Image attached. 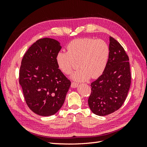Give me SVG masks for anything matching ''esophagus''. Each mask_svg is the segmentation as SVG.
I'll return each mask as SVG.
<instances>
[{"mask_svg": "<svg viewBox=\"0 0 147 147\" xmlns=\"http://www.w3.org/2000/svg\"><path fill=\"white\" fill-rule=\"evenodd\" d=\"M78 86V83H77L76 82H72L71 83V87L72 88H76Z\"/></svg>", "mask_w": 147, "mask_h": 147, "instance_id": "obj_1", "label": "esophagus"}]
</instances>
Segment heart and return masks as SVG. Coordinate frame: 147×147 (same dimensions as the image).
<instances>
[{
    "instance_id": "heart-1",
    "label": "heart",
    "mask_w": 147,
    "mask_h": 147,
    "mask_svg": "<svg viewBox=\"0 0 147 147\" xmlns=\"http://www.w3.org/2000/svg\"><path fill=\"white\" fill-rule=\"evenodd\" d=\"M109 47L102 40L79 38L67 46V52H59L56 56L59 68L65 74H71L78 62L79 68L72 75L78 82L96 78L104 73L109 57Z\"/></svg>"
}]
</instances>
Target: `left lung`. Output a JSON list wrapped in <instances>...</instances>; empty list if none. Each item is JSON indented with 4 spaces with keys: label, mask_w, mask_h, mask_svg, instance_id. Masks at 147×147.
<instances>
[{
    "label": "left lung",
    "mask_w": 147,
    "mask_h": 147,
    "mask_svg": "<svg viewBox=\"0 0 147 147\" xmlns=\"http://www.w3.org/2000/svg\"><path fill=\"white\" fill-rule=\"evenodd\" d=\"M109 57L102 75L91 83L88 105L93 114L104 116L117 111L127 97L131 85L129 57L113 37L109 38Z\"/></svg>",
    "instance_id": "8db88e82"
}]
</instances>
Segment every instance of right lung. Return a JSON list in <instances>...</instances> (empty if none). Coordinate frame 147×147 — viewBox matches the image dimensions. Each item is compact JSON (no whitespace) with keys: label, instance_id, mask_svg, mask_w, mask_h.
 I'll return each instance as SVG.
<instances>
[{"label":"right lung","instance_id":"add662e5","mask_svg":"<svg viewBox=\"0 0 147 147\" xmlns=\"http://www.w3.org/2000/svg\"><path fill=\"white\" fill-rule=\"evenodd\" d=\"M61 49L57 40L39 39L21 61L19 82L24 100L31 110L42 116L54 115L61 108L71 86L56 62Z\"/></svg>","mask_w":147,"mask_h":147}]
</instances>
